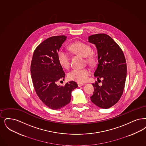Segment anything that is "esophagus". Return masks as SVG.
I'll return each mask as SVG.
<instances>
[{
	"instance_id": "esophagus-1",
	"label": "esophagus",
	"mask_w": 146,
	"mask_h": 146,
	"mask_svg": "<svg viewBox=\"0 0 146 146\" xmlns=\"http://www.w3.org/2000/svg\"><path fill=\"white\" fill-rule=\"evenodd\" d=\"M78 87H81V86L84 85V84L80 83V82H78Z\"/></svg>"
}]
</instances>
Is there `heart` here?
<instances>
[{"instance_id":"obj_1","label":"heart","mask_w":146,"mask_h":146,"mask_svg":"<svg viewBox=\"0 0 146 146\" xmlns=\"http://www.w3.org/2000/svg\"><path fill=\"white\" fill-rule=\"evenodd\" d=\"M70 52L74 54H78L82 57H85L86 61L88 64H93L96 62V58L94 54L91 52V48L90 46L82 42H76L69 46ZM58 62L61 66L65 69H68L70 66V56L64 50L60 49L58 52ZM90 70L87 68L82 70H74L70 71L68 74V78L72 80L78 82H86L90 75Z\"/></svg>"}]
</instances>
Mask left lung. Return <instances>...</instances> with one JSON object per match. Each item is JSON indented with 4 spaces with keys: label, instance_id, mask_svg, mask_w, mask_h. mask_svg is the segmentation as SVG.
Listing matches in <instances>:
<instances>
[{
    "label": "left lung",
    "instance_id": "left-lung-1",
    "mask_svg": "<svg viewBox=\"0 0 146 146\" xmlns=\"http://www.w3.org/2000/svg\"><path fill=\"white\" fill-rule=\"evenodd\" d=\"M88 39L96 45L98 52V63L94 76L98 80L103 79L102 86L97 82L92 84L94 90L90 98L97 106L108 109L122 95L127 76L125 58L121 48L109 35L97 34Z\"/></svg>",
    "mask_w": 146,
    "mask_h": 146
}]
</instances>
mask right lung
<instances>
[{
	"mask_svg": "<svg viewBox=\"0 0 146 146\" xmlns=\"http://www.w3.org/2000/svg\"><path fill=\"white\" fill-rule=\"evenodd\" d=\"M64 35L50 37L35 49L30 71L36 93L50 109L58 110L70 102L71 93L78 87L76 82L58 86V80H64L65 73L58 58V52L66 40Z\"/></svg>",
	"mask_w": 146,
	"mask_h": 146,
	"instance_id": "right-lung-1",
	"label": "right lung"
}]
</instances>
